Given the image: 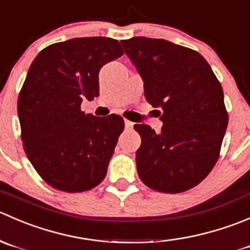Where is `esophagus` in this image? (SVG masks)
<instances>
[{
    "label": "esophagus",
    "instance_id": "1",
    "mask_svg": "<svg viewBox=\"0 0 250 250\" xmlns=\"http://www.w3.org/2000/svg\"><path fill=\"white\" fill-rule=\"evenodd\" d=\"M124 123H125V127L127 128V130H131V128L133 127V123H132V122H130V120L125 119V120H124Z\"/></svg>",
    "mask_w": 250,
    "mask_h": 250
}]
</instances>
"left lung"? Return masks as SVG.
<instances>
[{
  "instance_id": "1",
  "label": "left lung",
  "mask_w": 250,
  "mask_h": 250,
  "mask_svg": "<svg viewBox=\"0 0 250 250\" xmlns=\"http://www.w3.org/2000/svg\"><path fill=\"white\" fill-rule=\"evenodd\" d=\"M120 42L143 79L147 102L163 109L159 133L146 124L133 126L141 136L138 176L158 192L187 191L219 159L229 124L221 85L193 49L143 36Z\"/></svg>"
}]
</instances>
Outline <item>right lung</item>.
<instances>
[{"mask_svg":"<svg viewBox=\"0 0 250 250\" xmlns=\"http://www.w3.org/2000/svg\"><path fill=\"white\" fill-rule=\"evenodd\" d=\"M123 54L114 39L76 38L49 44L31 63L18 98L21 141L53 188L88 191L105 177L124 120L85 114L81 102L100 95L101 68Z\"/></svg>","mask_w":250,"mask_h":250,"instance_id":"right-lung-1","label":"right lung"}]
</instances>
